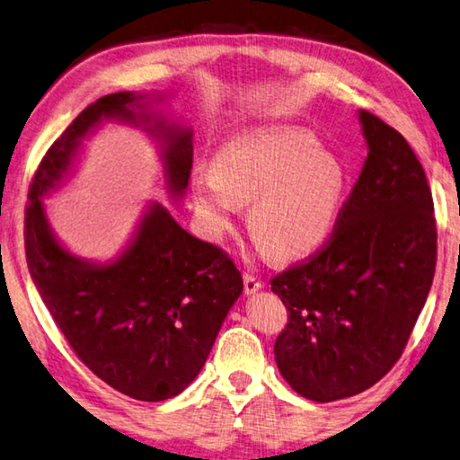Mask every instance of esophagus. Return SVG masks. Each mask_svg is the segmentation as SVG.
<instances>
[{"label":"esophagus","mask_w":460,"mask_h":460,"mask_svg":"<svg viewBox=\"0 0 460 460\" xmlns=\"http://www.w3.org/2000/svg\"><path fill=\"white\" fill-rule=\"evenodd\" d=\"M243 279H244V294H246V296L257 294L259 289H261V281H259L257 278H254L252 273H244Z\"/></svg>","instance_id":"obj_1"}]
</instances>
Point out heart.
I'll return each instance as SVG.
<instances>
[{
    "mask_svg": "<svg viewBox=\"0 0 460 460\" xmlns=\"http://www.w3.org/2000/svg\"><path fill=\"white\" fill-rule=\"evenodd\" d=\"M348 168L313 133L292 125L240 131L217 147L211 172L190 179L195 208L211 232H226L238 206L246 226L275 259L314 252L335 232Z\"/></svg>",
    "mask_w": 460,
    "mask_h": 460,
    "instance_id": "1",
    "label": "heart"
}]
</instances>
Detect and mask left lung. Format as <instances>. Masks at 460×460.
I'll list each match as a JSON object with an SVG mask.
<instances>
[{
	"label": "left lung",
	"instance_id": "left-lung-1",
	"mask_svg": "<svg viewBox=\"0 0 460 460\" xmlns=\"http://www.w3.org/2000/svg\"><path fill=\"white\" fill-rule=\"evenodd\" d=\"M368 147L337 228L271 281L288 308L275 362L296 393L329 402L376 385L405 349L436 270L434 201L407 139L358 111Z\"/></svg>",
	"mask_w": 460,
	"mask_h": 460
}]
</instances>
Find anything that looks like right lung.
Returning <instances> with one entry per match:
<instances>
[{
    "label": "right lung",
    "mask_w": 460,
    "mask_h": 460,
    "mask_svg": "<svg viewBox=\"0 0 460 460\" xmlns=\"http://www.w3.org/2000/svg\"><path fill=\"white\" fill-rule=\"evenodd\" d=\"M166 101L162 92H115L84 109L42 158L24 220L28 271L77 358L119 393L152 402L176 397L201 372L243 275L160 201L144 208L117 257L84 259L55 234L45 199L74 176L84 141L104 123H123L156 144L166 193L181 201L193 129L164 111Z\"/></svg>",
    "instance_id": "1"
}]
</instances>
